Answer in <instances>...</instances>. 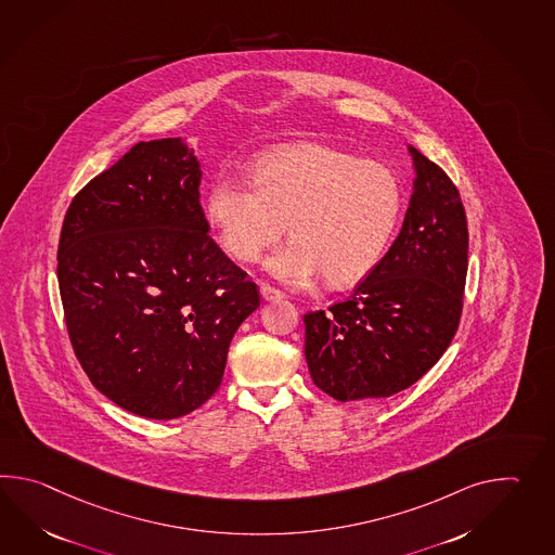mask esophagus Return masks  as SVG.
Instances as JSON below:
<instances>
[{
	"label": "esophagus",
	"instance_id": "34e87169",
	"mask_svg": "<svg viewBox=\"0 0 555 555\" xmlns=\"http://www.w3.org/2000/svg\"><path fill=\"white\" fill-rule=\"evenodd\" d=\"M260 296H262V300H267V302H274V300H281L283 298V293L281 291H276V288H272L269 284H260Z\"/></svg>",
	"mask_w": 555,
	"mask_h": 555
}]
</instances>
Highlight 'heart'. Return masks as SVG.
Returning <instances> with one entry per match:
<instances>
[{
    "label": "heart",
    "instance_id": "1",
    "mask_svg": "<svg viewBox=\"0 0 555 555\" xmlns=\"http://www.w3.org/2000/svg\"><path fill=\"white\" fill-rule=\"evenodd\" d=\"M247 181L221 172L210 183L205 215L227 255L257 260L284 236L293 243L267 262L283 283L331 288L364 281L383 260L402 212L392 169L321 143L262 155Z\"/></svg>",
    "mask_w": 555,
    "mask_h": 555
}]
</instances>
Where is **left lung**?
Instances as JSON below:
<instances>
[{"label": "left lung", "instance_id": "8db88e82", "mask_svg": "<svg viewBox=\"0 0 555 555\" xmlns=\"http://www.w3.org/2000/svg\"><path fill=\"white\" fill-rule=\"evenodd\" d=\"M408 153L416 177L392 247L346 300L305 317L312 383L340 402L406 390L440 360L462 314L466 210L436 163Z\"/></svg>", "mask_w": 555, "mask_h": 555}]
</instances>
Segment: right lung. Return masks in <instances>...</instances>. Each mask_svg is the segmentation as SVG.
<instances>
[{
    "instance_id": "1",
    "label": "right lung",
    "mask_w": 555,
    "mask_h": 555,
    "mask_svg": "<svg viewBox=\"0 0 555 555\" xmlns=\"http://www.w3.org/2000/svg\"><path fill=\"white\" fill-rule=\"evenodd\" d=\"M201 163L181 137L141 141L75 195L57 281L91 384L137 416L172 420L221 386L257 284L209 236Z\"/></svg>"
}]
</instances>
